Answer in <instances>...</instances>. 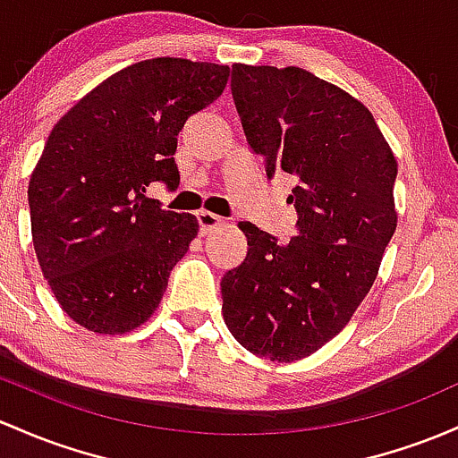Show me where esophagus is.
<instances>
[{"instance_id":"1","label":"esophagus","mask_w":458,"mask_h":458,"mask_svg":"<svg viewBox=\"0 0 458 458\" xmlns=\"http://www.w3.org/2000/svg\"><path fill=\"white\" fill-rule=\"evenodd\" d=\"M198 224H199V233H208V230L217 228V225L224 224V219L219 215L208 213V210H199L198 213Z\"/></svg>"}]
</instances>
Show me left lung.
<instances>
[{
	"label": "left lung",
	"mask_w": 458,
	"mask_h": 458,
	"mask_svg": "<svg viewBox=\"0 0 458 458\" xmlns=\"http://www.w3.org/2000/svg\"><path fill=\"white\" fill-rule=\"evenodd\" d=\"M230 89L267 178H293L298 234L278 243L241 221L248 254L221 278V313L245 350L291 363L341 333L374 284L398 163L369 110L306 69L234 64Z\"/></svg>",
	"instance_id": "1"
}]
</instances>
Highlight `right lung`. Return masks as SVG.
Returning <instances> with one entry per match:
<instances>
[{
	"label": "right lung",
	"instance_id": "1",
	"mask_svg": "<svg viewBox=\"0 0 458 458\" xmlns=\"http://www.w3.org/2000/svg\"><path fill=\"white\" fill-rule=\"evenodd\" d=\"M230 69L184 58L130 64L54 125L30 178L32 243L75 324L123 335L154 313L198 219L145 195L175 189L178 134L224 93Z\"/></svg>",
	"mask_w": 458,
	"mask_h": 458
}]
</instances>
